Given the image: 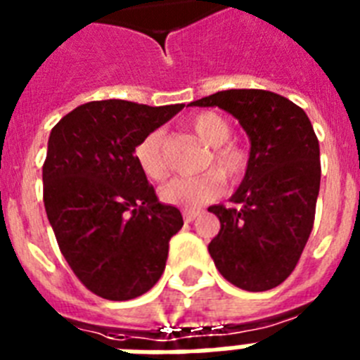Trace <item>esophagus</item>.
<instances>
[{
    "label": "esophagus",
    "instance_id": "obj_1",
    "mask_svg": "<svg viewBox=\"0 0 360 360\" xmlns=\"http://www.w3.org/2000/svg\"><path fill=\"white\" fill-rule=\"evenodd\" d=\"M198 214H200V211H183V219H185V222H192Z\"/></svg>",
    "mask_w": 360,
    "mask_h": 360
}]
</instances>
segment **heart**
<instances>
[{
  "label": "heart",
  "instance_id": "obj_1",
  "mask_svg": "<svg viewBox=\"0 0 360 360\" xmlns=\"http://www.w3.org/2000/svg\"><path fill=\"white\" fill-rule=\"evenodd\" d=\"M192 130L207 147H213L207 168H214L224 181L236 183L246 169V151L240 143L230 140L231 124L224 115L217 112H202L192 117ZM134 158L147 179L162 181L168 175V164L162 153V132L155 130L138 141ZM218 175V176H219ZM214 174H203L200 177H175L160 186L158 196L164 203L183 209H198L219 198L222 181Z\"/></svg>",
  "mask_w": 360,
  "mask_h": 360
}]
</instances>
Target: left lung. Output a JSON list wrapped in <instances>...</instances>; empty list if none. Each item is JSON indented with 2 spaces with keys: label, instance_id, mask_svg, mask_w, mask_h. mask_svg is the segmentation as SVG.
I'll list each match as a JSON object with an SVG mask.
<instances>
[{
  "label": "left lung",
  "instance_id": "left-lung-1",
  "mask_svg": "<svg viewBox=\"0 0 360 360\" xmlns=\"http://www.w3.org/2000/svg\"><path fill=\"white\" fill-rule=\"evenodd\" d=\"M219 106L250 138L237 207L211 205L220 220L209 254L228 282L267 291L295 269L314 226L321 181L319 141L304 110L263 89H228L191 103Z\"/></svg>",
  "mask_w": 360,
  "mask_h": 360
}]
</instances>
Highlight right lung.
<instances>
[{"label": "right lung", "instance_id": "1", "mask_svg": "<svg viewBox=\"0 0 360 360\" xmlns=\"http://www.w3.org/2000/svg\"><path fill=\"white\" fill-rule=\"evenodd\" d=\"M181 110L183 104L95 101L50 132L42 166L48 220L72 273L103 299L143 295L164 273L183 217L158 202L134 149Z\"/></svg>", "mask_w": 360, "mask_h": 360}]
</instances>
